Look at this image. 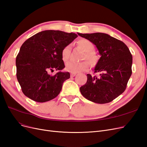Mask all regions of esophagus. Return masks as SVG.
Masks as SVG:
<instances>
[{"label":"esophagus","mask_w":147,"mask_h":147,"mask_svg":"<svg viewBox=\"0 0 147 147\" xmlns=\"http://www.w3.org/2000/svg\"><path fill=\"white\" fill-rule=\"evenodd\" d=\"M76 75H77V73H70V77H74Z\"/></svg>","instance_id":"esophagus-1"}]
</instances>
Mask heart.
<instances>
[{"mask_svg":"<svg viewBox=\"0 0 147 147\" xmlns=\"http://www.w3.org/2000/svg\"><path fill=\"white\" fill-rule=\"evenodd\" d=\"M77 44L80 47L83 49L84 52H86L84 57L91 62H94L96 58L92 53H91L94 49V46L93 43L87 39H81L78 41ZM71 49H72L71 45H67L65 46L62 50L61 57L64 61H67L69 59ZM89 66L90 65H89L88 63L86 61L79 62V63L69 61L65 64V70L71 73H77L81 72V71L86 70L89 68Z\"/></svg>","mask_w":147,"mask_h":147,"instance_id":"1","label":"heart"}]
</instances>
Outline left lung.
<instances>
[{
  "mask_svg": "<svg viewBox=\"0 0 147 147\" xmlns=\"http://www.w3.org/2000/svg\"><path fill=\"white\" fill-rule=\"evenodd\" d=\"M78 35L96 45L100 57L94 72L99 77L87 74V82L80 90L83 97L97 104L112 101L125 91L132 74V56L123 42L104 33Z\"/></svg>",
  "mask_w": 147,
  "mask_h": 147,
  "instance_id": "8db88e82",
  "label": "left lung"
}]
</instances>
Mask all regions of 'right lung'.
Here are the masks:
<instances>
[{
    "mask_svg": "<svg viewBox=\"0 0 147 147\" xmlns=\"http://www.w3.org/2000/svg\"><path fill=\"white\" fill-rule=\"evenodd\" d=\"M78 35L63 31L47 30L26 40L16 59V77L24 94L35 102L51 100L59 94L69 72H61L64 63L63 48ZM59 70L55 76L49 74Z\"/></svg>",
    "mask_w": 147,
    "mask_h": 147,
    "instance_id": "right-lung-1",
    "label": "right lung"
}]
</instances>
